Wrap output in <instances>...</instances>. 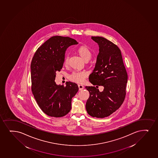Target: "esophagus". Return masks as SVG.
Segmentation results:
<instances>
[{
    "instance_id": "34e87169",
    "label": "esophagus",
    "mask_w": 158,
    "mask_h": 158,
    "mask_svg": "<svg viewBox=\"0 0 158 158\" xmlns=\"http://www.w3.org/2000/svg\"><path fill=\"white\" fill-rule=\"evenodd\" d=\"M78 87H79V89L80 90H81L84 89V86L82 85H81V84L78 85Z\"/></svg>"
}]
</instances>
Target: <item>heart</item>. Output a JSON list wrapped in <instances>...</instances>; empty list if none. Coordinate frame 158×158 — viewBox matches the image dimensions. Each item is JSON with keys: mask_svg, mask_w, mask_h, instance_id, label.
Masks as SVG:
<instances>
[{"mask_svg": "<svg viewBox=\"0 0 158 158\" xmlns=\"http://www.w3.org/2000/svg\"><path fill=\"white\" fill-rule=\"evenodd\" d=\"M80 57L85 61H88L91 57V52L88 47L86 45H82L79 47L76 50ZM68 63V58L65 56L64 59V64L67 65ZM87 77V73L84 71H74L70 75L69 78L73 81L76 82L78 83H82Z\"/></svg>", "mask_w": 158, "mask_h": 158, "instance_id": "b5f03b06", "label": "heart"}]
</instances>
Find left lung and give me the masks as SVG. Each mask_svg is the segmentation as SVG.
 <instances>
[{
  "label": "left lung",
  "instance_id": "8db88e82",
  "mask_svg": "<svg viewBox=\"0 0 158 158\" xmlns=\"http://www.w3.org/2000/svg\"><path fill=\"white\" fill-rule=\"evenodd\" d=\"M91 39L98 43L99 52L89 77V81L96 86L85 87L90 94L85 108L92 117L102 118L113 113L124 102L127 73L116 45L101 36H92ZM100 85L104 87L102 92L98 89Z\"/></svg>",
  "mask_w": 158,
  "mask_h": 158
}]
</instances>
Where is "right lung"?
I'll return each mask as SVG.
<instances>
[{
	"mask_svg": "<svg viewBox=\"0 0 158 158\" xmlns=\"http://www.w3.org/2000/svg\"><path fill=\"white\" fill-rule=\"evenodd\" d=\"M69 37L54 36L37 48L31 64L32 91L41 110L49 116L63 117L70 111L71 99L79 90L77 84L57 85L56 73L63 67L67 48L77 44Z\"/></svg>",
	"mask_w": 158,
	"mask_h": 158,
	"instance_id": "1",
	"label": "right lung"
}]
</instances>
